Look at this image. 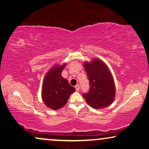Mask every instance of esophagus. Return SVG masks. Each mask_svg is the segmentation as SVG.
<instances>
[{
    "mask_svg": "<svg viewBox=\"0 0 149 149\" xmlns=\"http://www.w3.org/2000/svg\"><path fill=\"white\" fill-rule=\"evenodd\" d=\"M75 89H76L77 91H79L80 89V86L79 85H77L76 86H75Z\"/></svg>",
    "mask_w": 149,
    "mask_h": 149,
    "instance_id": "1",
    "label": "esophagus"
}]
</instances>
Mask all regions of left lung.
I'll use <instances>...</instances> for the list:
<instances>
[{
  "label": "left lung",
  "mask_w": 149,
  "mask_h": 149,
  "mask_svg": "<svg viewBox=\"0 0 149 149\" xmlns=\"http://www.w3.org/2000/svg\"><path fill=\"white\" fill-rule=\"evenodd\" d=\"M84 68L89 81L90 89L83 95L90 106L101 109L109 106L114 101L116 87L108 66L101 59L84 62Z\"/></svg>",
  "instance_id": "obj_1"
}]
</instances>
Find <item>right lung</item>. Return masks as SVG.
<instances>
[{
  "label": "right lung",
  "mask_w": 149,
  "mask_h": 149,
  "mask_svg": "<svg viewBox=\"0 0 149 149\" xmlns=\"http://www.w3.org/2000/svg\"><path fill=\"white\" fill-rule=\"evenodd\" d=\"M66 63L53 66L44 77L42 88V98L47 107L54 110L60 109L67 103L75 88L62 77Z\"/></svg>",
  "instance_id": "right-lung-1"
}]
</instances>
